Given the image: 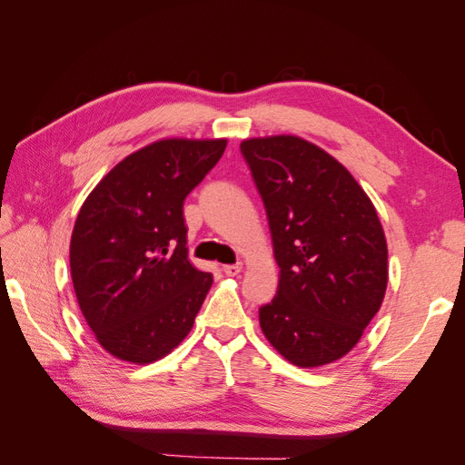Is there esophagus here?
<instances>
[{
  "label": "esophagus",
  "mask_w": 465,
  "mask_h": 465,
  "mask_svg": "<svg viewBox=\"0 0 465 465\" xmlns=\"http://www.w3.org/2000/svg\"><path fill=\"white\" fill-rule=\"evenodd\" d=\"M223 272L227 273L229 277H234L242 272V263H229V265H223Z\"/></svg>",
  "instance_id": "34e87169"
}]
</instances>
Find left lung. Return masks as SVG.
I'll return each mask as SVG.
<instances>
[{"label": "left lung", "mask_w": 465, "mask_h": 465, "mask_svg": "<svg viewBox=\"0 0 465 465\" xmlns=\"http://www.w3.org/2000/svg\"><path fill=\"white\" fill-rule=\"evenodd\" d=\"M241 151L270 221L279 287L263 335L301 369L345 357L382 306L388 244L371 198L330 153L299 135L252 137Z\"/></svg>", "instance_id": "8db88e82"}]
</instances>
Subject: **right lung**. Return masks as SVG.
Here are the masks:
<instances>
[{
  "label": "right lung",
  "mask_w": 465,
  "mask_h": 465,
  "mask_svg": "<svg viewBox=\"0 0 465 465\" xmlns=\"http://www.w3.org/2000/svg\"><path fill=\"white\" fill-rule=\"evenodd\" d=\"M227 139H159L98 182L69 244L75 297L101 347L125 362L166 357L190 333L213 275L188 260L184 200Z\"/></svg>",
  "instance_id": "add662e5"
}]
</instances>
